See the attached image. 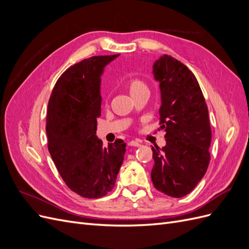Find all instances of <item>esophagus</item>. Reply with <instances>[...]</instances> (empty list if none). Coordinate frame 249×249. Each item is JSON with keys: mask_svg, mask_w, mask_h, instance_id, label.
<instances>
[{"mask_svg": "<svg viewBox=\"0 0 249 249\" xmlns=\"http://www.w3.org/2000/svg\"><path fill=\"white\" fill-rule=\"evenodd\" d=\"M127 145H129V146H140V143H139L138 141H134V140H132V141H129V142H127Z\"/></svg>", "mask_w": 249, "mask_h": 249, "instance_id": "34e87169", "label": "esophagus"}]
</instances>
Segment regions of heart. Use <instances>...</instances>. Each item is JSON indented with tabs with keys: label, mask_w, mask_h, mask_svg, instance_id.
<instances>
[{
	"label": "heart",
	"mask_w": 249,
	"mask_h": 249,
	"mask_svg": "<svg viewBox=\"0 0 249 249\" xmlns=\"http://www.w3.org/2000/svg\"><path fill=\"white\" fill-rule=\"evenodd\" d=\"M143 88H146V86L139 80H132L129 82V89H130L131 94L138 91V90H140V89H143Z\"/></svg>",
	"instance_id": "b5f03b06"
}]
</instances>
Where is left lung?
<instances>
[{
  "instance_id": "left-lung-1",
  "label": "left lung",
  "mask_w": 249,
  "mask_h": 249,
  "mask_svg": "<svg viewBox=\"0 0 249 249\" xmlns=\"http://www.w3.org/2000/svg\"><path fill=\"white\" fill-rule=\"evenodd\" d=\"M161 92L160 124L166 145L153 149L155 188L172 197L190 193L207 172L211 126L208 107L191 71L176 58L163 55L153 66Z\"/></svg>"
}]
</instances>
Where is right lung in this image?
<instances>
[{
    "instance_id": "obj_1",
    "label": "right lung",
    "mask_w": 249,
    "mask_h": 249,
    "mask_svg": "<svg viewBox=\"0 0 249 249\" xmlns=\"http://www.w3.org/2000/svg\"><path fill=\"white\" fill-rule=\"evenodd\" d=\"M118 56H93L71 66L56 82L49 101V152L67 187L85 198H100L114 188L125 154L124 140L105 147L96 136L101 77Z\"/></svg>"
}]
</instances>
